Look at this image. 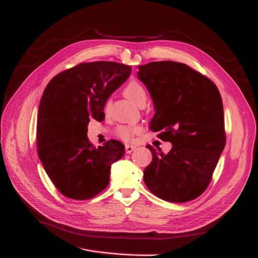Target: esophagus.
<instances>
[{"instance_id":"1","label":"esophagus","mask_w":258,"mask_h":258,"mask_svg":"<svg viewBox=\"0 0 258 258\" xmlns=\"http://www.w3.org/2000/svg\"><path fill=\"white\" fill-rule=\"evenodd\" d=\"M136 149V147L133 145H125V153H131L132 151H134Z\"/></svg>"}]
</instances>
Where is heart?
Returning a JSON list of instances; mask_svg holds the SVG:
<instances>
[{
	"label": "heart",
	"mask_w": 258,
	"mask_h": 258,
	"mask_svg": "<svg viewBox=\"0 0 258 258\" xmlns=\"http://www.w3.org/2000/svg\"><path fill=\"white\" fill-rule=\"evenodd\" d=\"M124 96L128 100H131L133 104L139 108L146 105L147 102V93L145 91L144 86L138 83L137 81H131V82L124 87L123 90ZM111 106V101L107 100L105 104V111L107 112ZM143 132V126L138 124L133 125H120L119 127H116L115 134L116 136L121 138L122 141L131 142L136 135L141 134Z\"/></svg>",
	"instance_id": "heart-1"
}]
</instances>
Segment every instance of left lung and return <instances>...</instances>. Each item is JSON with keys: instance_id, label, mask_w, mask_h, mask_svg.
<instances>
[{"instance_id": "obj_1", "label": "left lung", "mask_w": 258, "mask_h": 258, "mask_svg": "<svg viewBox=\"0 0 258 258\" xmlns=\"http://www.w3.org/2000/svg\"><path fill=\"white\" fill-rule=\"evenodd\" d=\"M137 77L156 109L151 131L173 145L167 154L147 146L152 161L144 171L146 186L168 202L194 200L210 185L226 145L218 88L189 66L170 60L138 66Z\"/></svg>"}]
</instances>
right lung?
Returning <instances> with one entry per match:
<instances>
[{"label":"right lung","mask_w":258,"mask_h":258,"mask_svg":"<svg viewBox=\"0 0 258 258\" xmlns=\"http://www.w3.org/2000/svg\"><path fill=\"white\" fill-rule=\"evenodd\" d=\"M132 72L113 61L81 62L58 73L42 95L36 123L38 154L55 187L66 198L88 200L109 183L110 168L124 154L111 139L93 146L87 137L91 117L105 119L104 107Z\"/></svg>","instance_id":"add662e5"}]
</instances>
